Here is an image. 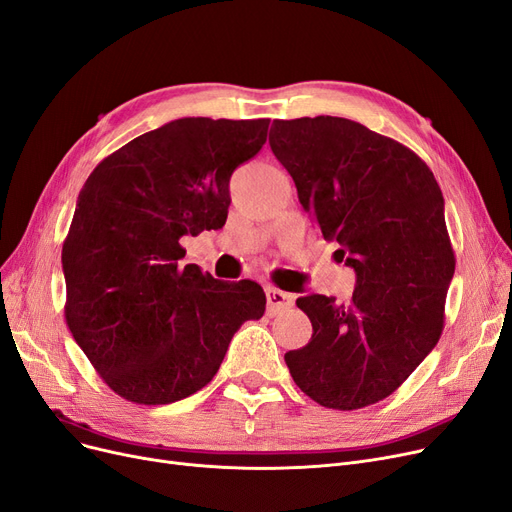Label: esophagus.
Returning <instances> with one entry per match:
<instances>
[{
	"instance_id": "34e87169",
	"label": "esophagus",
	"mask_w": 512,
	"mask_h": 512,
	"mask_svg": "<svg viewBox=\"0 0 512 512\" xmlns=\"http://www.w3.org/2000/svg\"><path fill=\"white\" fill-rule=\"evenodd\" d=\"M265 297H268V314L274 316L278 314V311H284L288 307H293L295 303V297L291 293H284L280 291V288H265Z\"/></svg>"
}]
</instances>
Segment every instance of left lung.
Masks as SVG:
<instances>
[{
  "label": "left lung",
  "instance_id": "1",
  "mask_svg": "<svg viewBox=\"0 0 512 512\" xmlns=\"http://www.w3.org/2000/svg\"><path fill=\"white\" fill-rule=\"evenodd\" d=\"M270 146L358 276L347 305L297 299L314 332L284 362L316 404L372 406L402 387L446 322L456 257L439 184L408 146L343 117L276 119Z\"/></svg>",
  "mask_w": 512,
  "mask_h": 512
}]
</instances>
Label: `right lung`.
Instances as JSON below:
<instances>
[{"label":"right lung","instance_id":"obj_1","mask_svg":"<svg viewBox=\"0 0 512 512\" xmlns=\"http://www.w3.org/2000/svg\"><path fill=\"white\" fill-rule=\"evenodd\" d=\"M268 127L177 119L108 154L83 184L62 244L64 318L127 402L163 406L201 391L234 332L263 316L257 282L182 265L180 238L226 224L230 177L261 150Z\"/></svg>","mask_w":512,"mask_h":512}]
</instances>
